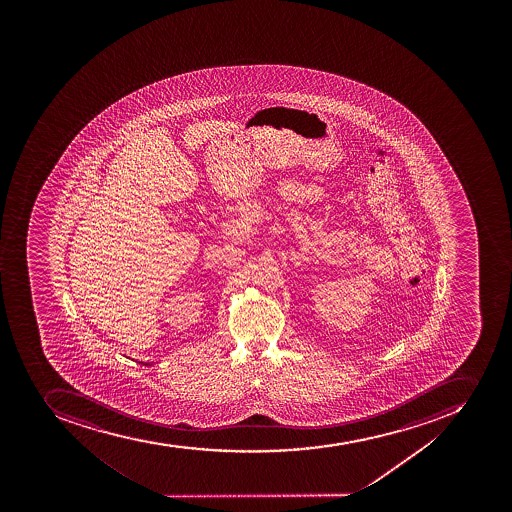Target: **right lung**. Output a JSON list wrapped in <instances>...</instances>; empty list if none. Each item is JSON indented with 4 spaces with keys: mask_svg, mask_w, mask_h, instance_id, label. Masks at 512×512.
<instances>
[{
    "mask_svg": "<svg viewBox=\"0 0 512 512\" xmlns=\"http://www.w3.org/2000/svg\"><path fill=\"white\" fill-rule=\"evenodd\" d=\"M139 363H142V365H145V367H150V365H152V363H147V362H139Z\"/></svg>",
    "mask_w": 512,
    "mask_h": 512,
    "instance_id": "add662e5",
    "label": "right lung"
}]
</instances>
